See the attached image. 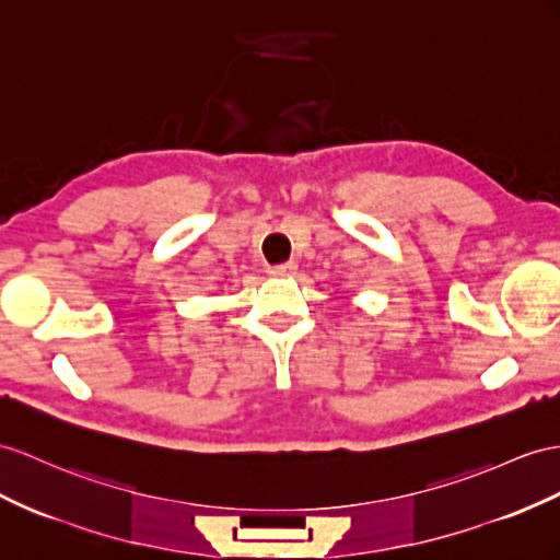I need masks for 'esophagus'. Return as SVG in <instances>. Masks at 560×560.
Returning a JSON list of instances; mask_svg holds the SVG:
<instances>
[{
  "label": "esophagus",
  "mask_w": 560,
  "mask_h": 560,
  "mask_svg": "<svg viewBox=\"0 0 560 560\" xmlns=\"http://www.w3.org/2000/svg\"><path fill=\"white\" fill-rule=\"evenodd\" d=\"M295 271H298L295 262H281V265H269L267 267L269 277H293Z\"/></svg>",
  "instance_id": "34e87169"
}]
</instances>
